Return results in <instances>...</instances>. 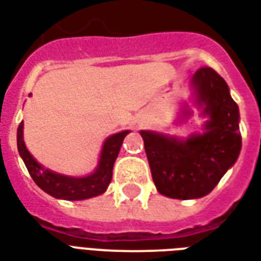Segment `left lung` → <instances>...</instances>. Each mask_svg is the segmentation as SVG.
<instances>
[{
  "instance_id": "8db88e82",
  "label": "left lung",
  "mask_w": 261,
  "mask_h": 261,
  "mask_svg": "<svg viewBox=\"0 0 261 261\" xmlns=\"http://www.w3.org/2000/svg\"><path fill=\"white\" fill-rule=\"evenodd\" d=\"M192 87L196 105L209 117L203 134L181 140L141 131L156 188L173 199H196L212 192L237 162L242 146L238 105L223 77L212 67H200L192 77Z\"/></svg>"
}]
</instances>
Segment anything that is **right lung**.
<instances>
[{
	"mask_svg": "<svg viewBox=\"0 0 261 261\" xmlns=\"http://www.w3.org/2000/svg\"><path fill=\"white\" fill-rule=\"evenodd\" d=\"M128 133L130 131L125 130L109 137L103 144L99 163L95 171L87 177H79V178L58 174L55 171L44 169L37 160L30 155L23 141V121L17 127V150H19V155L22 156L23 162L28 167L32 178L34 179V182L44 192H47L48 195H51L57 199L83 200L103 194L108 185L111 184L115 160L119 155L123 140Z\"/></svg>",
	"mask_w": 261,
	"mask_h": 261,
	"instance_id": "1",
	"label": "right lung"
}]
</instances>
